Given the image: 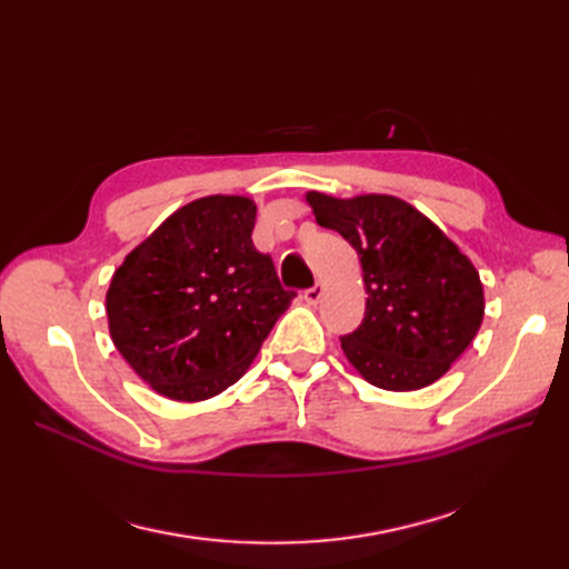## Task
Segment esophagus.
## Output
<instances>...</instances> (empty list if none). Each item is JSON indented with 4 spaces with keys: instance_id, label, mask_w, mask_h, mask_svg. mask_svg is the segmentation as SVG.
<instances>
[{
    "instance_id": "obj_1",
    "label": "esophagus",
    "mask_w": 569,
    "mask_h": 569,
    "mask_svg": "<svg viewBox=\"0 0 569 569\" xmlns=\"http://www.w3.org/2000/svg\"><path fill=\"white\" fill-rule=\"evenodd\" d=\"M322 291H325V287H322L320 282H316L311 289H306V291H303V301H306V303H311V306H313V303H318V301H320V297H322Z\"/></svg>"
}]
</instances>
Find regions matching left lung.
Instances as JSON below:
<instances>
[{
	"label": "left lung",
	"instance_id": "obj_1",
	"mask_svg": "<svg viewBox=\"0 0 569 569\" xmlns=\"http://www.w3.org/2000/svg\"><path fill=\"white\" fill-rule=\"evenodd\" d=\"M318 226L356 249L366 318L341 349L366 382L416 391L449 372L485 318L479 272L432 220L399 197L308 192Z\"/></svg>",
	"mask_w": 569,
	"mask_h": 569
}]
</instances>
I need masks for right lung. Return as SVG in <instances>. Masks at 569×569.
<instances>
[{"label":"right lung","instance_id":"obj_1","mask_svg":"<svg viewBox=\"0 0 569 569\" xmlns=\"http://www.w3.org/2000/svg\"><path fill=\"white\" fill-rule=\"evenodd\" d=\"M256 203L213 194L168 216L113 272L109 332L166 399L206 401L242 377L297 295L251 242Z\"/></svg>","mask_w":569,"mask_h":569}]
</instances>
